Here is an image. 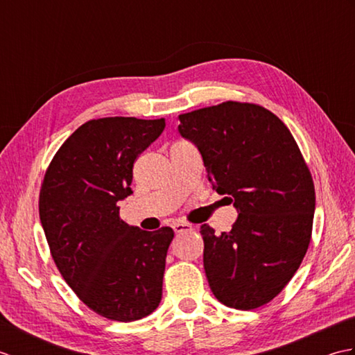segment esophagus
<instances>
[{"label": "esophagus", "instance_id": "1", "mask_svg": "<svg viewBox=\"0 0 355 355\" xmlns=\"http://www.w3.org/2000/svg\"><path fill=\"white\" fill-rule=\"evenodd\" d=\"M172 229L175 230V233H183V232L193 230L192 224H189V223H175V224L172 225Z\"/></svg>", "mask_w": 355, "mask_h": 355}]
</instances>
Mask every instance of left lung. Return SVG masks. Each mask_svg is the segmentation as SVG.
Wrapping results in <instances>:
<instances>
[{
  "instance_id": "1",
  "label": "left lung",
  "mask_w": 355,
  "mask_h": 355,
  "mask_svg": "<svg viewBox=\"0 0 355 355\" xmlns=\"http://www.w3.org/2000/svg\"><path fill=\"white\" fill-rule=\"evenodd\" d=\"M178 119L212 187L238 212L230 232L200 229L209 286L221 304L253 310L282 291L308 250L311 173L288 128L259 105L224 102Z\"/></svg>"
}]
</instances>
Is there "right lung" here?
I'll use <instances>...</instances> for the list:
<instances>
[{
	"mask_svg": "<svg viewBox=\"0 0 355 355\" xmlns=\"http://www.w3.org/2000/svg\"><path fill=\"white\" fill-rule=\"evenodd\" d=\"M164 119L105 117L79 126L45 172L40 218L65 282L103 318L134 322L162 300L171 227L146 232L119 216L132 193L135 158L155 141Z\"/></svg>",
	"mask_w": 355,
	"mask_h": 355,
	"instance_id": "1",
	"label": "right lung"
}]
</instances>
